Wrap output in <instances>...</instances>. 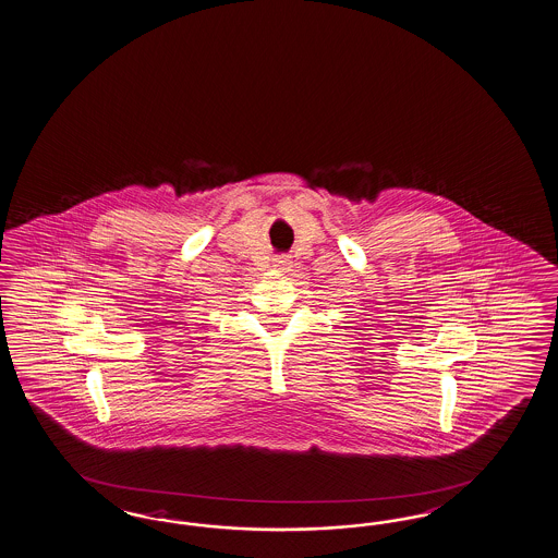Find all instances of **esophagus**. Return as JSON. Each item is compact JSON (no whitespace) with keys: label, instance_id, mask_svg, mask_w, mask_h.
Masks as SVG:
<instances>
[{"label":"esophagus","instance_id":"34e87169","mask_svg":"<svg viewBox=\"0 0 558 558\" xmlns=\"http://www.w3.org/2000/svg\"><path fill=\"white\" fill-rule=\"evenodd\" d=\"M289 266L290 259L287 255H276V257H274V268L284 271V269H289Z\"/></svg>","mask_w":558,"mask_h":558}]
</instances>
